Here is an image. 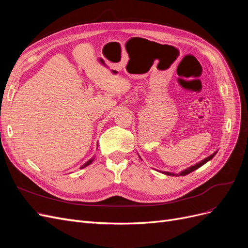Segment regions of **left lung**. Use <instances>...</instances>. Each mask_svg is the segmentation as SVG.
Returning <instances> with one entry per match:
<instances>
[{"instance_id": "8db88e82", "label": "left lung", "mask_w": 248, "mask_h": 248, "mask_svg": "<svg viewBox=\"0 0 248 248\" xmlns=\"http://www.w3.org/2000/svg\"><path fill=\"white\" fill-rule=\"evenodd\" d=\"M217 153V151L216 152H214L213 154H211L210 156H208V157H206L205 159H202V161H200V162H198L197 164H194V166H192V167H190V168H188V169H186V170H182L181 172H180V176H186V175H188L189 172H191V171H193V170H196L197 169H199V168H201L202 166H204V164L206 163V162H208L209 160H211L213 157L215 156V154ZM162 174H164V175H168V176H176V175H178V174H174V172H170V171H161Z\"/></svg>"}]
</instances>
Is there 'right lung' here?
Returning <instances> with one entry per match:
<instances>
[{
	"label": "right lung",
	"instance_id": "add662e5",
	"mask_svg": "<svg viewBox=\"0 0 248 248\" xmlns=\"http://www.w3.org/2000/svg\"><path fill=\"white\" fill-rule=\"evenodd\" d=\"M93 160H94V157H93V158H91V159H90V160H88V161H87V162H86V163H85V164H82V166H81V167H80V169H84V168H86V167H88V166H89V164H90V163H92V161H93Z\"/></svg>",
	"mask_w": 248,
	"mask_h": 248
}]
</instances>
